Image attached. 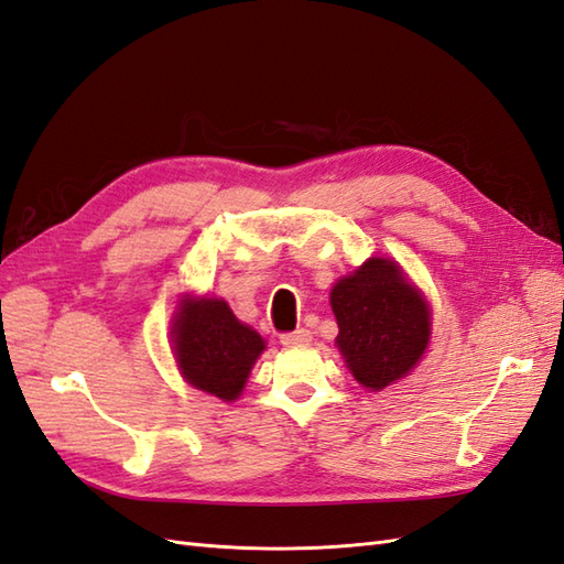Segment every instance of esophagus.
<instances>
[{
	"label": "esophagus",
	"instance_id": "esophagus-1",
	"mask_svg": "<svg viewBox=\"0 0 564 564\" xmlns=\"http://www.w3.org/2000/svg\"><path fill=\"white\" fill-rule=\"evenodd\" d=\"M281 343L285 345V348H295V345H310L312 334L307 328H297V330H293V334H283Z\"/></svg>",
	"mask_w": 564,
	"mask_h": 564
}]
</instances>
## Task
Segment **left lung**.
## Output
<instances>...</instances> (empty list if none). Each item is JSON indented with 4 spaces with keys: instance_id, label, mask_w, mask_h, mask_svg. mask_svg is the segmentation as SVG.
<instances>
[{
    "instance_id": "8db88e82",
    "label": "left lung",
    "mask_w": 564,
    "mask_h": 564,
    "mask_svg": "<svg viewBox=\"0 0 564 564\" xmlns=\"http://www.w3.org/2000/svg\"><path fill=\"white\" fill-rule=\"evenodd\" d=\"M336 345L352 377L369 391L408 377L431 338V312L420 288L393 259L371 257L330 291Z\"/></svg>"
}]
</instances>
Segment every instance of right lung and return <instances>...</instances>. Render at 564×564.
<instances>
[{
    "label": "right lung",
    "instance_id": "add662e5",
    "mask_svg": "<svg viewBox=\"0 0 564 564\" xmlns=\"http://www.w3.org/2000/svg\"><path fill=\"white\" fill-rule=\"evenodd\" d=\"M171 343L183 379L226 402L242 393L257 357L267 348L264 338L238 322L224 300L191 295L173 314Z\"/></svg>",
    "mask_w": 564,
    "mask_h": 564
}]
</instances>
